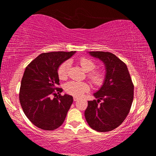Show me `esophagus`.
Here are the masks:
<instances>
[{"label":"esophagus","instance_id":"1","mask_svg":"<svg viewBox=\"0 0 156 156\" xmlns=\"http://www.w3.org/2000/svg\"><path fill=\"white\" fill-rule=\"evenodd\" d=\"M78 100V98H76V97H73V101H77V100Z\"/></svg>","mask_w":156,"mask_h":156}]
</instances>
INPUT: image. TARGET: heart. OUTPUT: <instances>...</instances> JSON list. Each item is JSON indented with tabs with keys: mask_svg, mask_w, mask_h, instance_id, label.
<instances>
[{
	"mask_svg": "<svg viewBox=\"0 0 156 156\" xmlns=\"http://www.w3.org/2000/svg\"><path fill=\"white\" fill-rule=\"evenodd\" d=\"M82 68L88 72L87 78L95 85L99 86L103 83L105 78V73L102 70L95 69L96 67V62L89 58L81 57L78 60ZM70 62L69 60L63 62L58 68V76L61 80H65L68 76V71L69 69ZM66 93L75 97H80L84 92L89 90V85L85 82H78L72 80L66 83L64 86Z\"/></svg>",
	"mask_w": 156,
	"mask_h": 156,
	"instance_id": "obj_1",
	"label": "heart"
}]
</instances>
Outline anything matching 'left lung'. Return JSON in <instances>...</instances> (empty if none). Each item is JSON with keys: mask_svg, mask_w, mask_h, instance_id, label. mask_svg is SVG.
Masks as SVG:
<instances>
[{"mask_svg": "<svg viewBox=\"0 0 156 156\" xmlns=\"http://www.w3.org/2000/svg\"><path fill=\"white\" fill-rule=\"evenodd\" d=\"M89 54L104 62L106 77L102 87L94 94L98 100L88 101L84 116L94 130L110 131L119 126L130 112L134 86L126 64L114 54L107 51Z\"/></svg>", "mask_w": 156, "mask_h": 156, "instance_id": "8db88e82", "label": "left lung"}]
</instances>
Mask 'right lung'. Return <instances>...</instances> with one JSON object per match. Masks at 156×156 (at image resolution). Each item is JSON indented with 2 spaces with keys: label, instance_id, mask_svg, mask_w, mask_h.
I'll use <instances>...</instances> for the list:
<instances>
[{
  "label": "right lung",
  "instance_id": "right-lung-1",
  "mask_svg": "<svg viewBox=\"0 0 156 156\" xmlns=\"http://www.w3.org/2000/svg\"><path fill=\"white\" fill-rule=\"evenodd\" d=\"M74 53H43L26 67L21 80L19 100L25 115L37 127L52 131L64 122L73 97L60 94L62 89L57 87L60 85L57 71L59 65Z\"/></svg>",
  "mask_w": 156,
  "mask_h": 156
}]
</instances>
